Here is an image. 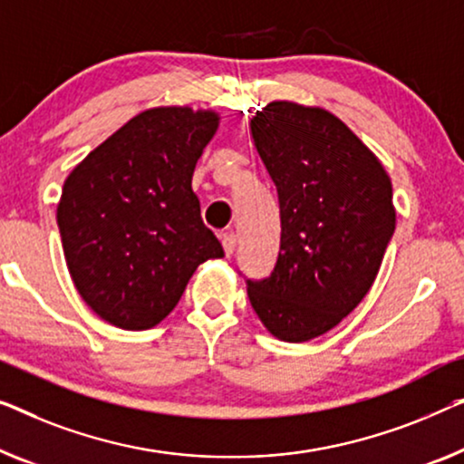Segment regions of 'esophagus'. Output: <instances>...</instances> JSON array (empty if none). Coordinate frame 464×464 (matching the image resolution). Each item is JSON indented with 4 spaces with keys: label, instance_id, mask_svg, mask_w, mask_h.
I'll return each instance as SVG.
<instances>
[{
    "label": "esophagus",
    "instance_id": "esophagus-1",
    "mask_svg": "<svg viewBox=\"0 0 464 464\" xmlns=\"http://www.w3.org/2000/svg\"><path fill=\"white\" fill-rule=\"evenodd\" d=\"M221 246H224V251L227 257L234 253V246H237V234L234 232H224L221 234Z\"/></svg>",
    "mask_w": 464,
    "mask_h": 464
}]
</instances>
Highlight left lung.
<instances>
[{"label": "left lung", "mask_w": 464, "mask_h": 464, "mask_svg": "<svg viewBox=\"0 0 464 464\" xmlns=\"http://www.w3.org/2000/svg\"><path fill=\"white\" fill-rule=\"evenodd\" d=\"M251 136L280 203L274 272L246 280L274 337L304 343L353 312L377 278L395 230L385 167L343 121L318 106L270 102Z\"/></svg>", "instance_id": "left-lung-1"}]
</instances>
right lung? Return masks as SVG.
I'll list each match as a JSON object with an SVG mask.
<instances>
[{"instance_id": "right-lung-1", "label": "right lung", "mask_w": 464, "mask_h": 464, "mask_svg": "<svg viewBox=\"0 0 464 464\" xmlns=\"http://www.w3.org/2000/svg\"><path fill=\"white\" fill-rule=\"evenodd\" d=\"M216 111L140 112L66 178L56 219L79 295L100 318L146 331L224 248L200 218L192 173L216 136Z\"/></svg>"}]
</instances>
